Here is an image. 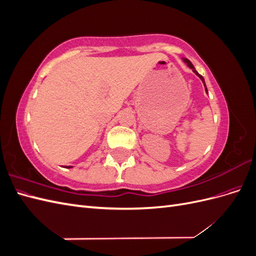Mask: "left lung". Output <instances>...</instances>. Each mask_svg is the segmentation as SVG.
<instances>
[{
    "label": "left lung",
    "instance_id": "obj_1",
    "mask_svg": "<svg viewBox=\"0 0 256 256\" xmlns=\"http://www.w3.org/2000/svg\"><path fill=\"white\" fill-rule=\"evenodd\" d=\"M182 60L184 62V63H186V64H187V65H188V67H190V68L192 69V72H194V74H196V76H198V78H200V80H202V82L204 83V86H205V90H206V92H207L208 90H207V88H206V84H205V81H204V78H203V76H200V74H198V72L196 70V68H194V67H193L192 63H191V62H190V60H189L188 58H182Z\"/></svg>",
    "mask_w": 256,
    "mask_h": 256
}]
</instances>
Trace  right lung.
Wrapping results in <instances>:
<instances>
[{"mask_svg": "<svg viewBox=\"0 0 256 256\" xmlns=\"http://www.w3.org/2000/svg\"><path fill=\"white\" fill-rule=\"evenodd\" d=\"M65 168H72V166H65Z\"/></svg>", "mask_w": 256, "mask_h": 256, "instance_id": "right-lung-1", "label": "right lung"}]
</instances>
